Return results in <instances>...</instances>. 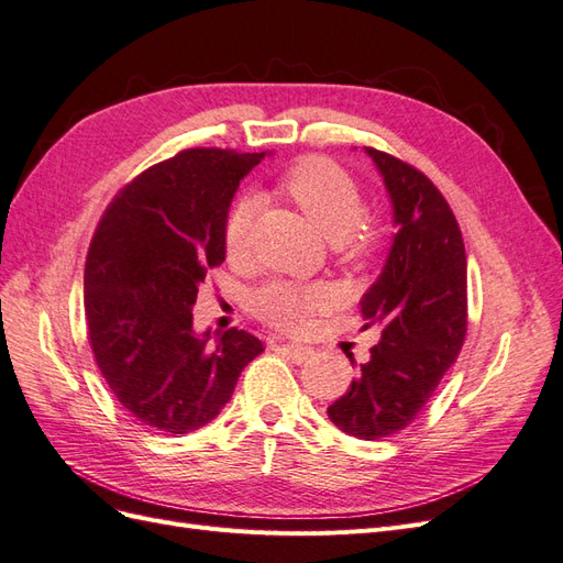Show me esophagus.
Returning a JSON list of instances; mask_svg holds the SVG:
<instances>
[{"label":"esophagus","mask_w":563,"mask_h":563,"mask_svg":"<svg viewBox=\"0 0 563 563\" xmlns=\"http://www.w3.org/2000/svg\"><path fill=\"white\" fill-rule=\"evenodd\" d=\"M279 350H282L286 356H288V360L296 362V364H305V362H308L310 356L314 354V350H312V347L291 345V343H288V345H279Z\"/></svg>","instance_id":"1"}]
</instances>
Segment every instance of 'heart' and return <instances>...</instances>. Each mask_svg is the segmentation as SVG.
<instances>
[{"label":"heart","instance_id":"1","mask_svg":"<svg viewBox=\"0 0 563 563\" xmlns=\"http://www.w3.org/2000/svg\"><path fill=\"white\" fill-rule=\"evenodd\" d=\"M286 195L300 211L312 220V225L329 242L343 251L347 258H364L378 246L380 228L371 218H364V199L356 180L323 157H305L282 180ZM255 199L240 197L225 220V251L232 261H244L251 253ZM331 302V291L319 284H288L275 282L255 291L251 305L255 317L269 327L298 333L314 312H321Z\"/></svg>","mask_w":563,"mask_h":563}]
</instances>
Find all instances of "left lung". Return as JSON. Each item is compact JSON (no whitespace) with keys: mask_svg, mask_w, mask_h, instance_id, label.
Instances as JSON below:
<instances>
[{"mask_svg":"<svg viewBox=\"0 0 563 563\" xmlns=\"http://www.w3.org/2000/svg\"><path fill=\"white\" fill-rule=\"evenodd\" d=\"M366 155L385 180L397 234L362 298L364 329L378 327L380 343L329 418L350 437L376 441L411 424L457 360L467 333V255L449 201L428 176L387 152L366 147Z\"/></svg>","mask_w":563,"mask_h":563,"instance_id":"1","label":"left lung"}]
</instances>
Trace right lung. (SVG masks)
<instances>
[{
  "instance_id": "add662e5",
  "label": "right lung",
  "mask_w": 563,
  "mask_h": 563,
  "mask_svg": "<svg viewBox=\"0 0 563 563\" xmlns=\"http://www.w3.org/2000/svg\"><path fill=\"white\" fill-rule=\"evenodd\" d=\"M263 157L183 150L133 178L96 228L84 269L89 343L117 401L157 432L211 422L263 352L240 329H192L199 284L225 261L232 197Z\"/></svg>"
}]
</instances>
